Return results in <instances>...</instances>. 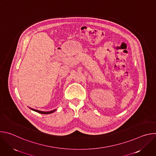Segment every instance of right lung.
I'll return each instance as SVG.
<instances>
[{"label": "right lung", "mask_w": 156, "mask_h": 156, "mask_svg": "<svg viewBox=\"0 0 156 156\" xmlns=\"http://www.w3.org/2000/svg\"><path fill=\"white\" fill-rule=\"evenodd\" d=\"M31 110L35 111V112H38L39 114H52L54 112H55V111L56 110L55 109L54 110H52V111H49V112H42V111H40V110H36V109H34V108H30Z\"/></svg>", "instance_id": "right-lung-1"}]
</instances>
